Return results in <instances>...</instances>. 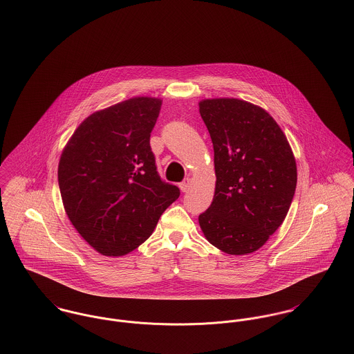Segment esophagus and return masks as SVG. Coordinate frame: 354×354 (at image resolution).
<instances>
[{
    "instance_id": "obj_1",
    "label": "esophagus",
    "mask_w": 354,
    "mask_h": 354,
    "mask_svg": "<svg viewBox=\"0 0 354 354\" xmlns=\"http://www.w3.org/2000/svg\"><path fill=\"white\" fill-rule=\"evenodd\" d=\"M190 185H192V179L186 178L182 183H179V187H180V190H182L183 193H186V192L190 189Z\"/></svg>"
}]
</instances>
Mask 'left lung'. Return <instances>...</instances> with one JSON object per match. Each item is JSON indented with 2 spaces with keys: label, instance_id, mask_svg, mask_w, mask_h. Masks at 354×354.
Returning a JSON list of instances; mask_svg holds the SVG:
<instances>
[{
  "label": "left lung",
  "instance_id": "left-lung-1",
  "mask_svg": "<svg viewBox=\"0 0 354 354\" xmlns=\"http://www.w3.org/2000/svg\"><path fill=\"white\" fill-rule=\"evenodd\" d=\"M214 149L216 192L199 214L214 247L231 255L261 248L285 220L297 183L290 145L263 109L239 99L199 103Z\"/></svg>",
  "mask_w": 354,
  "mask_h": 354
}]
</instances>
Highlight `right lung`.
I'll return each instance as SVG.
<instances>
[{
  "label": "right lung",
  "instance_id": "add662e5",
  "mask_svg": "<svg viewBox=\"0 0 354 354\" xmlns=\"http://www.w3.org/2000/svg\"><path fill=\"white\" fill-rule=\"evenodd\" d=\"M161 100L133 97L85 119L58 165L65 212L97 252L120 257L152 235L180 192L164 182L151 149Z\"/></svg>",
  "mask_w": 354,
  "mask_h": 354
}]
</instances>
